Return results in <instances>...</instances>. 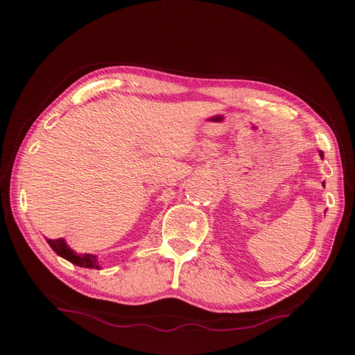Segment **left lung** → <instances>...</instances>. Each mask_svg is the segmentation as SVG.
I'll use <instances>...</instances> for the list:
<instances>
[{
	"label": "left lung",
	"mask_w": 355,
	"mask_h": 355,
	"mask_svg": "<svg viewBox=\"0 0 355 355\" xmlns=\"http://www.w3.org/2000/svg\"><path fill=\"white\" fill-rule=\"evenodd\" d=\"M320 157H322V158H323V153H322V150H320Z\"/></svg>",
	"instance_id": "8db88e82"
}]
</instances>
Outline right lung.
Listing matches in <instances>:
<instances>
[{
    "label": "right lung",
    "instance_id": "obj_1",
    "mask_svg": "<svg viewBox=\"0 0 355 355\" xmlns=\"http://www.w3.org/2000/svg\"><path fill=\"white\" fill-rule=\"evenodd\" d=\"M47 243L50 244V247L55 250L59 256H62L67 261H70L74 266H79V267H85V268H96L99 270V262H97V258L94 254H78L74 253L71 248L65 244V241L62 238H58V239H47Z\"/></svg>",
    "mask_w": 355,
    "mask_h": 355
}]
</instances>
